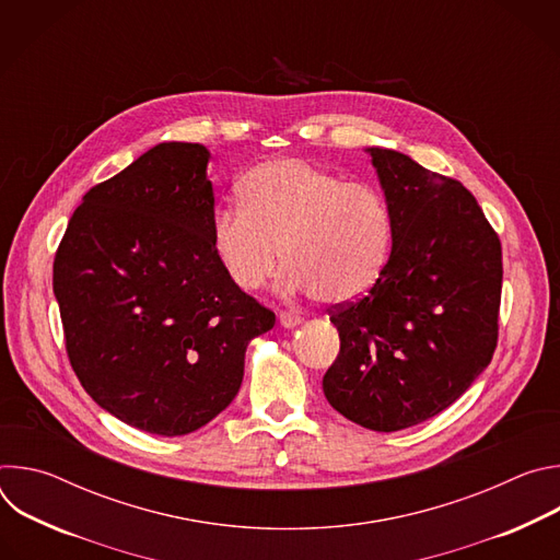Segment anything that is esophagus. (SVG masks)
Masks as SVG:
<instances>
[{"instance_id": "obj_1", "label": "esophagus", "mask_w": 560, "mask_h": 560, "mask_svg": "<svg viewBox=\"0 0 560 560\" xmlns=\"http://www.w3.org/2000/svg\"><path fill=\"white\" fill-rule=\"evenodd\" d=\"M279 324H281V328H296L299 324H301V316L299 314H292V312H281L279 314Z\"/></svg>"}]
</instances>
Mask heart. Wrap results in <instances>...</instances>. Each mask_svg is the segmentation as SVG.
Wrapping results in <instances>:
<instances>
[{
	"mask_svg": "<svg viewBox=\"0 0 560 560\" xmlns=\"http://www.w3.org/2000/svg\"><path fill=\"white\" fill-rule=\"evenodd\" d=\"M238 195L242 203L217 208L210 221L214 257L238 290L261 288L279 250L283 285L324 305L352 303L381 279L394 230L374 186L279 156L253 168Z\"/></svg>",
	"mask_w": 560,
	"mask_h": 560,
	"instance_id": "b5f03b06",
	"label": "heart"
}]
</instances>
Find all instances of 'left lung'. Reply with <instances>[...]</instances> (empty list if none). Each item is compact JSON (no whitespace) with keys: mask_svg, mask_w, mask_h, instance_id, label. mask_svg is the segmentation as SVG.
<instances>
[{"mask_svg":"<svg viewBox=\"0 0 560 560\" xmlns=\"http://www.w3.org/2000/svg\"><path fill=\"white\" fill-rule=\"evenodd\" d=\"M365 152L392 212V253L374 288L330 316L341 352L324 394L352 423L396 432L450 408L490 365L501 242L458 182L392 148Z\"/></svg>","mask_w":560,"mask_h":560,"instance_id":"8db88e82","label":"left lung"}]
</instances>
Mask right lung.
I'll return each mask as SVG.
<instances>
[{
    "label": "right lung",
    "instance_id": "right-lung-1",
    "mask_svg": "<svg viewBox=\"0 0 560 560\" xmlns=\"http://www.w3.org/2000/svg\"><path fill=\"white\" fill-rule=\"evenodd\" d=\"M210 150L164 141L84 195L52 266L70 365L130 428L184 436L242 387L248 343L275 312L219 266Z\"/></svg>",
    "mask_w": 560,
    "mask_h": 560
}]
</instances>
